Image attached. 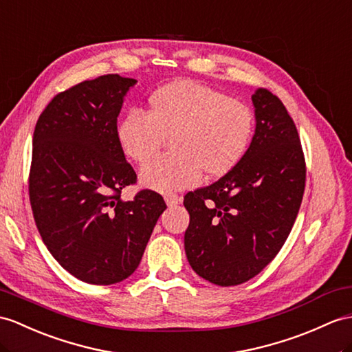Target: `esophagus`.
<instances>
[{"mask_svg":"<svg viewBox=\"0 0 352 352\" xmlns=\"http://www.w3.org/2000/svg\"><path fill=\"white\" fill-rule=\"evenodd\" d=\"M164 200L167 203V206H177L179 203H181L182 197L177 195V194H173V192H168L164 195Z\"/></svg>","mask_w":352,"mask_h":352,"instance_id":"1","label":"esophagus"}]
</instances>
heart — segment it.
<instances>
[{
    "label": "heart",
    "instance_id": "obj_1",
    "mask_svg": "<svg viewBox=\"0 0 352 352\" xmlns=\"http://www.w3.org/2000/svg\"><path fill=\"white\" fill-rule=\"evenodd\" d=\"M252 133V111L243 102L201 83L177 80L152 94L148 111H128L116 139L128 158L144 164L170 137L173 152L140 171L144 186L168 192L195 186L203 170L212 177L228 173L250 148Z\"/></svg>",
    "mask_w": 352,
    "mask_h": 352
}]
</instances>
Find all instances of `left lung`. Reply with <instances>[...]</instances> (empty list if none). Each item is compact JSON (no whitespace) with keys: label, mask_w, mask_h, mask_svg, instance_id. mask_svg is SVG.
<instances>
[{"label":"left lung","mask_w":352,"mask_h":352,"mask_svg":"<svg viewBox=\"0 0 352 352\" xmlns=\"http://www.w3.org/2000/svg\"><path fill=\"white\" fill-rule=\"evenodd\" d=\"M255 134L243 158L209 186L188 192L185 252L203 279L243 284L284 246L302 204L306 162L293 119L261 88L252 96Z\"/></svg>","instance_id":"obj_1"}]
</instances>
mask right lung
Listing matches in <instances>:
<instances>
[{
  "mask_svg": "<svg viewBox=\"0 0 352 352\" xmlns=\"http://www.w3.org/2000/svg\"><path fill=\"white\" fill-rule=\"evenodd\" d=\"M130 77L104 74L56 94L32 137L30 201L43 242L73 276L94 285L126 279L139 267L166 201L122 188L137 175L116 139Z\"/></svg>",
  "mask_w": 352,
  "mask_h": 352,
  "instance_id": "1",
  "label": "right lung"
}]
</instances>
